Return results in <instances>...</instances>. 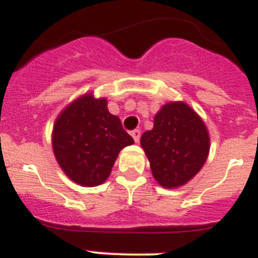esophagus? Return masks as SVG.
<instances>
[{
    "label": "esophagus",
    "instance_id": "obj_1",
    "mask_svg": "<svg viewBox=\"0 0 258 258\" xmlns=\"http://www.w3.org/2000/svg\"><path fill=\"white\" fill-rule=\"evenodd\" d=\"M132 137H133L134 141L138 143L139 139H141V131H139V129H136V131H133V132H132Z\"/></svg>",
    "mask_w": 258,
    "mask_h": 258
}]
</instances>
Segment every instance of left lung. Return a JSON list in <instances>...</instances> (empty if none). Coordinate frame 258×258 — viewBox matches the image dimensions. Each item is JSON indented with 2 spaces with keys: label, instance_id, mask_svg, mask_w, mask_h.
Wrapping results in <instances>:
<instances>
[{
  "label": "left lung",
  "instance_id": "1",
  "mask_svg": "<svg viewBox=\"0 0 258 258\" xmlns=\"http://www.w3.org/2000/svg\"><path fill=\"white\" fill-rule=\"evenodd\" d=\"M141 146L157 183L176 188L202 169L209 156L210 136L195 110L184 102H169L156 113L152 131L142 134Z\"/></svg>",
  "mask_w": 258,
  "mask_h": 258
}]
</instances>
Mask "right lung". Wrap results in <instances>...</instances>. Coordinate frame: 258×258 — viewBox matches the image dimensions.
I'll return each instance as SVG.
<instances>
[{"label": "right lung", "mask_w": 258, "mask_h": 258, "mask_svg": "<svg viewBox=\"0 0 258 258\" xmlns=\"http://www.w3.org/2000/svg\"><path fill=\"white\" fill-rule=\"evenodd\" d=\"M134 143L106 98L87 93L70 103L53 125L52 148L66 175L79 185L96 186L110 175L120 151Z\"/></svg>", "instance_id": "add662e5"}]
</instances>
